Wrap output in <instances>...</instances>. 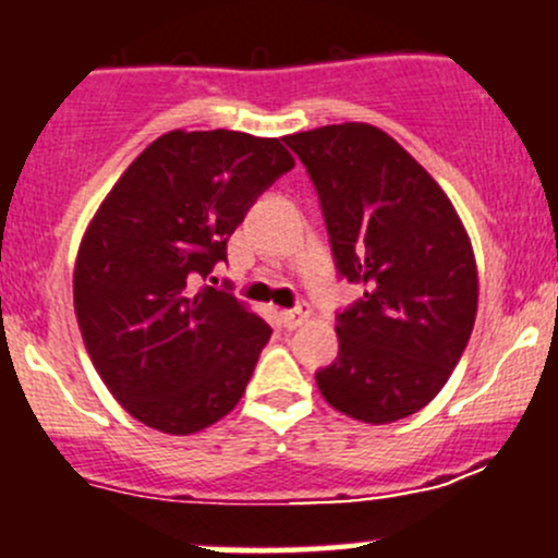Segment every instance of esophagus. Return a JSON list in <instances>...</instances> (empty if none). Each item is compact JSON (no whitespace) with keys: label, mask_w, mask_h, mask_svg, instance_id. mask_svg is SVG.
<instances>
[{"label":"esophagus","mask_w":558,"mask_h":558,"mask_svg":"<svg viewBox=\"0 0 558 558\" xmlns=\"http://www.w3.org/2000/svg\"><path fill=\"white\" fill-rule=\"evenodd\" d=\"M307 315H310L307 304H299V307H294V310H283V313H280V324H283L286 328H296L304 318H307Z\"/></svg>","instance_id":"1"}]
</instances>
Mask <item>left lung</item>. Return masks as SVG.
<instances>
[{"instance_id": "1", "label": "left lung", "mask_w": 558, "mask_h": 558, "mask_svg": "<svg viewBox=\"0 0 558 558\" xmlns=\"http://www.w3.org/2000/svg\"><path fill=\"white\" fill-rule=\"evenodd\" d=\"M318 192L342 278L363 296L337 313L339 355L315 372L348 417L387 425L447 385L471 339L478 272L471 238L430 173L379 128L286 136Z\"/></svg>"}]
</instances>
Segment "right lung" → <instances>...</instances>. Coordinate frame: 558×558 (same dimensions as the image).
<instances>
[{"label":"right lung","mask_w":558,"mask_h":558,"mask_svg":"<svg viewBox=\"0 0 558 558\" xmlns=\"http://www.w3.org/2000/svg\"><path fill=\"white\" fill-rule=\"evenodd\" d=\"M286 138L171 131L151 141L93 216L74 264L87 355L131 417L190 436L243 398L269 328L203 286L256 197L294 168Z\"/></svg>","instance_id":"1"}]
</instances>
